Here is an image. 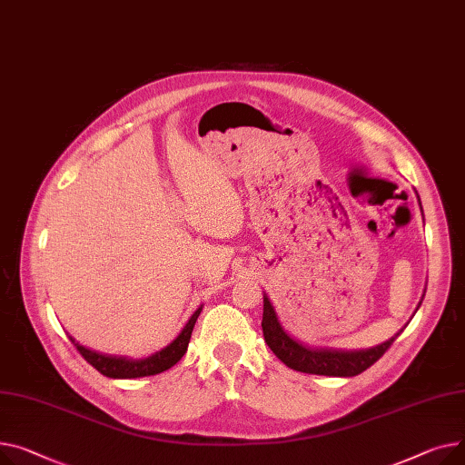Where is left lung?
Segmentation results:
<instances>
[{
	"label": "left lung",
	"instance_id": "8db88e82",
	"mask_svg": "<svg viewBox=\"0 0 465 465\" xmlns=\"http://www.w3.org/2000/svg\"><path fill=\"white\" fill-rule=\"evenodd\" d=\"M419 197V195H417ZM420 203V199H419ZM426 292V289H424ZM264 308H262V334L276 357L289 366L291 370L302 371V373H315V375H332V377H352L368 370L375 364L385 351L392 345V341L401 334H394L391 340L383 341L381 345L359 351H338V349H313L302 345L291 338L282 326L274 306H272L270 298L264 292ZM424 298V294H422ZM419 310V308H417Z\"/></svg>",
	"mask_w": 465,
	"mask_h": 465
}]
</instances>
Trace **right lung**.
Instances as JSON below:
<instances>
[{"label": "right lung", "instance_id": "1", "mask_svg": "<svg viewBox=\"0 0 465 465\" xmlns=\"http://www.w3.org/2000/svg\"><path fill=\"white\" fill-rule=\"evenodd\" d=\"M203 306L195 310V313L189 317V321L183 324V329L180 334L167 345L159 351H155L150 357L144 359H127V357H114V354H103L92 349H86L84 345H80L74 341L73 336L71 341L78 349V352L84 357L99 373L111 377V379H136V377H146V375H155L173 368L187 351L191 332H193V326L197 322V317L201 315Z\"/></svg>", "mask_w": 465, "mask_h": 465}]
</instances>
